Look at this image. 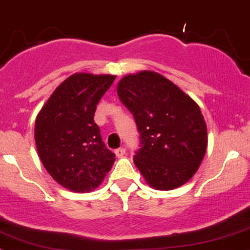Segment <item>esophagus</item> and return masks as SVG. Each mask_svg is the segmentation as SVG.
Masks as SVG:
<instances>
[{
    "mask_svg": "<svg viewBox=\"0 0 250 250\" xmlns=\"http://www.w3.org/2000/svg\"><path fill=\"white\" fill-rule=\"evenodd\" d=\"M114 153H116V155H117L118 158H122L123 155L125 154V148H118V149H116V150H114Z\"/></svg>",
    "mask_w": 250,
    "mask_h": 250,
    "instance_id": "1",
    "label": "esophagus"
}]
</instances>
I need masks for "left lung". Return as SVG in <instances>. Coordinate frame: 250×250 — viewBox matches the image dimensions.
I'll return each instance as SVG.
<instances>
[{
    "label": "left lung",
    "instance_id": "left-lung-1",
    "mask_svg": "<svg viewBox=\"0 0 250 250\" xmlns=\"http://www.w3.org/2000/svg\"><path fill=\"white\" fill-rule=\"evenodd\" d=\"M139 132L133 162L146 183L171 190L192 178L207 148L201 109L178 86L158 72L128 75L117 87Z\"/></svg>",
    "mask_w": 250,
    "mask_h": 250
}]
</instances>
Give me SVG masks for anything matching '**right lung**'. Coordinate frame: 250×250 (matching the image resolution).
Returning a JSON list of instances; mask_svg holds the SVG:
<instances>
[{
	"mask_svg": "<svg viewBox=\"0 0 250 250\" xmlns=\"http://www.w3.org/2000/svg\"><path fill=\"white\" fill-rule=\"evenodd\" d=\"M114 79L74 74L58 86L36 120L34 138L44 167L75 192L99 186L116 160L93 121L97 104Z\"/></svg>",
	"mask_w": 250,
	"mask_h": 250,
	"instance_id": "1",
	"label": "right lung"
}]
</instances>
